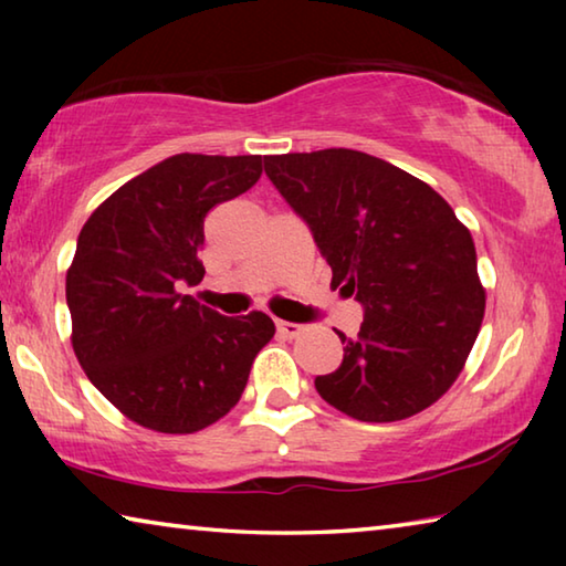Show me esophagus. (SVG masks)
<instances>
[{"instance_id": "1", "label": "esophagus", "mask_w": 566, "mask_h": 566, "mask_svg": "<svg viewBox=\"0 0 566 566\" xmlns=\"http://www.w3.org/2000/svg\"><path fill=\"white\" fill-rule=\"evenodd\" d=\"M276 324V332L280 334H284V337H290V339H294V337H300L302 334V324H296V322H284V319H276L274 322Z\"/></svg>"}]
</instances>
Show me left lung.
<instances>
[{"mask_svg":"<svg viewBox=\"0 0 566 566\" xmlns=\"http://www.w3.org/2000/svg\"><path fill=\"white\" fill-rule=\"evenodd\" d=\"M264 171L310 224L332 290L354 294L364 322L344 337L337 371L314 379L334 409L399 421L454 385L484 319L469 229L409 171L354 149L266 157Z\"/></svg>","mask_w":566,"mask_h":566,"instance_id":"1","label":"left lung"}]
</instances>
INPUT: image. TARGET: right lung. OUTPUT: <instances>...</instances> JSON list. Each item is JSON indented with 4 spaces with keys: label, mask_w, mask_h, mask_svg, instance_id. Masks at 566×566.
Returning <instances> with one entry per match:
<instances>
[{
    "label": "right lung",
    "mask_w": 566,
    "mask_h": 566,
    "mask_svg": "<svg viewBox=\"0 0 566 566\" xmlns=\"http://www.w3.org/2000/svg\"><path fill=\"white\" fill-rule=\"evenodd\" d=\"M262 177V157L175 155L94 209L66 270L72 347L124 417L195 434L232 409L274 337L264 312L222 317L179 294L202 282L205 219Z\"/></svg>",
    "instance_id": "1"
}]
</instances>
